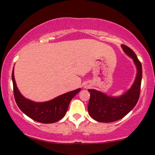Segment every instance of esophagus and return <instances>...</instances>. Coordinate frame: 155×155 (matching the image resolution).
<instances>
[{
  "instance_id": "34e87169",
  "label": "esophagus",
  "mask_w": 155,
  "mask_h": 155,
  "mask_svg": "<svg viewBox=\"0 0 155 155\" xmlns=\"http://www.w3.org/2000/svg\"><path fill=\"white\" fill-rule=\"evenodd\" d=\"M90 87V85L89 84H85L84 85V88H85V89H87V88H89Z\"/></svg>"
}]
</instances>
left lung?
<instances>
[{
    "label": "left lung",
    "instance_id": "8db88e82",
    "mask_svg": "<svg viewBox=\"0 0 155 155\" xmlns=\"http://www.w3.org/2000/svg\"><path fill=\"white\" fill-rule=\"evenodd\" d=\"M121 47L136 65V78L132 86L121 95H108L94 89L88 90L90 92L88 113L97 122H112L123 118L135 107L139 98L142 79L141 63L132 49L125 45H121Z\"/></svg>",
    "mask_w": 155,
    "mask_h": 155
}]
</instances>
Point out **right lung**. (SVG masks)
<instances>
[{
    "instance_id": "add662e5",
    "label": "right lung",
    "mask_w": 155,
    "mask_h": 155,
    "mask_svg": "<svg viewBox=\"0 0 155 155\" xmlns=\"http://www.w3.org/2000/svg\"><path fill=\"white\" fill-rule=\"evenodd\" d=\"M12 81L15 101L19 109L32 120L41 123H54L65 117L69 104L81 88L60 95L45 102H35L24 97L19 92L12 71Z\"/></svg>"
}]
</instances>
